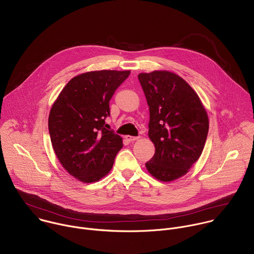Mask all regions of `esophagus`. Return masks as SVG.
<instances>
[{
    "mask_svg": "<svg viewBox=\"0 0 254 254\" xmlns=\"http://www.w3.org/2000/svg\"><path fill=\"white\" fill-rule=\"evenodd\" d=\"M126 138V140L128 141V142H134V141H136L137 139H138V137H134V136H126L125 137Z\"/></svg>",
    "mask_w": 254,
    "mask_h": 254,
    "instance_id": "obj_1",
    "label": "esophagus"
}]
</instances>
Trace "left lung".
I'll list each match as a JSON object with an SVG mask.
<instances>
[{
	"instance_id": "left-lung-1",
	"label": "left lung",
	"mask_w": 254,
	"mask_h": 254,
	"mask_svg": "<svg viewBox=\"0 0 254 254\" xmlns=\"http://www.w3.org/2000/svg\"><path fill=\"white\" fill-rule=\"evenodd\" d=\"M138 78L149 105L148 135L155 145L146 168L157 180L171 182L187 174L201 155L208 117L197 94L179 75L155 70Z\"/></svg>"
}]
</instances>
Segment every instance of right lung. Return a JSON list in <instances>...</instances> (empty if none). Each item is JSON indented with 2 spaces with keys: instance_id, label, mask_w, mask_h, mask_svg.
<instances>
[{
  "instance_id": "obj_1",
  "label": "right lung",
  "mask_w": 254,
  "mask_h": 254,
  "mask_svg": "<svg viewBox=\"0 0 254 254\" xmlns=\"http://www.w3.org/2000/svg\"><path fill=\"white\" fill-rule=\"evenodd\" d=\"M130 71L98 70L70 79L54 103L49 131L54 151L63 167L83 183L106 176L122 138L105 123L109 101Z\"/></svg>"
}]
</instances>
